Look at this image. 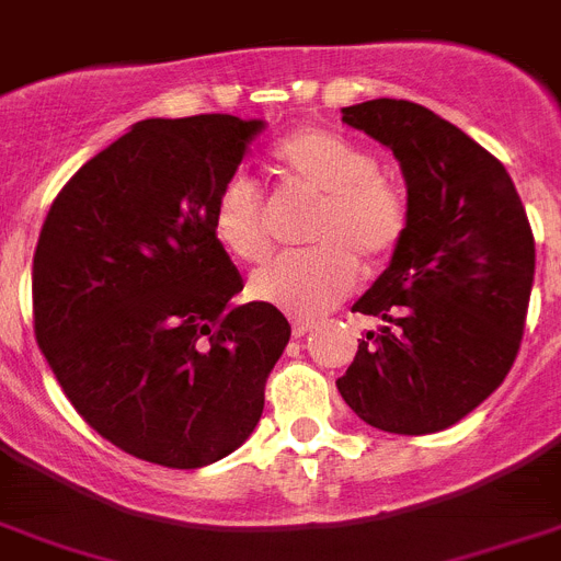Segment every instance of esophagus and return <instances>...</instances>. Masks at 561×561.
<instances>
[{"label": "esophagus", "instance_id": "esophagus-1", "mask_svg": "<svg viewBox=\"0 0 561 561\" xmlns=\"http://www.w3.org/2000/svg\"><path fill=\"white\" fill-rule=\"evenodd\" d=\"M312 329H314L312 320H304V318L291 320V334H295V337H304V334H309Z\"/></svg>", "mask_w": 561, "mask_h": 561}]
</instances>
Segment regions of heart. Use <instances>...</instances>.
I'll return each instance as SVG.
<instances>
[{"mask_svg": "<svg viewBox=\"0 0 561 561\" xmlns=\"http://www.w3.org/2000/svg\"><path fill=\"white\" fill-rule=\"evenodd\" d=\"M275 164L295 190L314 195L300 252L280 255L249 277V295L289 314H318L346 298L357 263L375 270L400 247L409 227L403 190L382 172L377 158L320 127H304L275 147ZM213 234L224 252L243 263L270 255L263 198L247 175H229L213 201Z\"/></svg>", "mask_w": 561, "mask_h": 561, "instance_id": "heart-1", "label": "heart"}]
</instances>
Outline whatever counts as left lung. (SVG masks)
Returning <instances> with one entry per match:
<instances>
[{
  "mask_svg": "<svg viewBox=\"0 0 561 561\" xmlns=\"http://www.w3.org/2000/svg\"><path fill=\"white\" fill-rule=\"evenodd\" d=\"M343 122L400 161L409 227L352 312L380 320L337 380L389 434H434L500 389L519 352L536 249L508 170L428 107L371 99Z\"/></svg>",
  "mask_w": 561,
  "mask_h": 561,
  "instance_id": "8db88e82",
  "label": "left lung"
}]
</instances>
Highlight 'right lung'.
Listing matches in <instances>:
<instances>
[{
	"label": "right lung",
	"mask_w": 561,
	"mask_h": 561,
	"mask_svg": "<svg viewBox=\"0 0 561 561\" xmlns=\"http://www.w3.org/2000/svg\"><path fill=\"white\" fill-rule=\"evenodd\" d=\"M261 118H144L56 195L33 255L36 343L76 405L122 451L204 468L241 448L289 343L215 241L213 201Z\"/></svg>",
	"instance_id": "right-lung-1"
}]
</instances>
